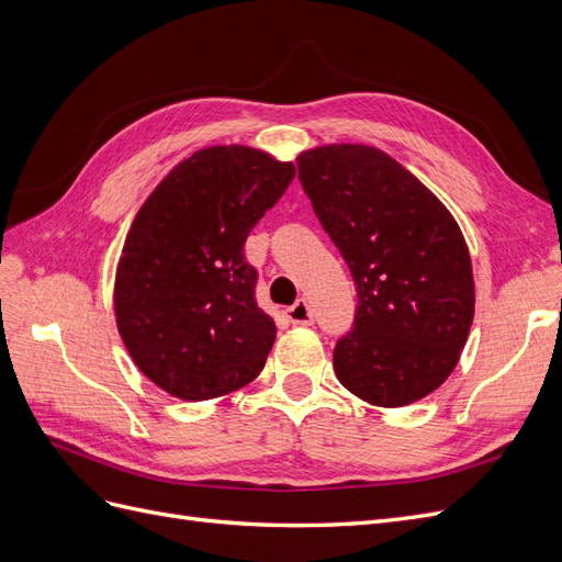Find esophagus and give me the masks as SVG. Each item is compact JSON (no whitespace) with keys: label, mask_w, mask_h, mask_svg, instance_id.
Listing matches in <instances>:
<instances>
[{"label":"esophagus","mask_w":562,"mask_h":562,"mask_svg":"<svg viewBox=\"0 0 562 562\" xmlns=\"http://www.w3.org/2000/svg\"><path fill=\"white\" fill-rule=\"evenodd\" d=\"M285 318L293 323V326H312L314 323V314L310 310L307 300H297L293 307L285 310Z\"/></svg>","instance_id":"obj_1"}]
</instances>
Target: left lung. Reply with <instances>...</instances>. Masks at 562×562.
Segmentation results:
<instances>
[{
    "label": "left lung",
    "instance_id": "left-lung-1",
    "mask_svg": "<svg viewBox=\"0 0 562 562\" xmlns=\"http://www.w3.org/2000/svg\"><path fill=\"white\" fill-rule=\"evenodd\" d=\"M321 227L342 252L359 307L337 339L335 375L380 407L411 405L448 380L473 321L462 229L411 171L370 145L297 157Z\"/></svg>",
    "mask_w": 562,
    "mask_h": 562
}]
</instances>
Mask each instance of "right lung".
I'll use <instances>...</instances> for the list:
<instances>
[{"label": "right lung", "instance_id": "1", "mask_svg": "<svg viewBox=\"0 0 562 562\" xmlns=\"http://www.w3.org/2000/svg\"><path fill=\"white\" fill-rule=\"evenodd\" d=\"M293 178L291 161L262 149L215 145L180 161L135 215L116 267V328L171 396H225L265 368L277 326L255 302L244 244Z\"/></svg>", "mask_w": 562, "mask_h": 562}]
</instances>
